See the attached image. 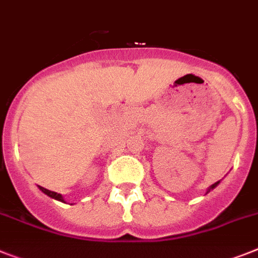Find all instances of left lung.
<instances>
[{
  "label": "left lung",
  "mask_w": 258,
  "mask_h": 258,
  "mask_svg": "<svg viewBox=\"0 0 258 258\" xmlns=\"http://www.w3.org/2000/svg\"><path fill=\"white\" fill-rule=\"evenodd\" d=\"M219 183H220V181H218V182H215V183H213V185H211V186H210V187H209V189H207V191H206V194H209V192H210V191H211V190H214V189H215V187H216V186H218V185H219Z\"/></svg>",
  "instance_id": "left-lung-1"
}]
</instances>
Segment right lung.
<instances>
[{"mask_svg": "<svg viewBox=\"0 0 258 258\" xmlns=\"http://www.w3.org/2000/svg\"><path fill=\"white\" fill-rule=\"evenodd\" d=\"M39 189L42 190V191L44 192L45 196H48L49 198L56 199V201H59V202H64V203H66V201H64V198H62L61 194H57V192H55V191H51V190L44 189V187H42V186H39Z\"/></svg>", "mask_w": 258, "mask_h": 258, "instance_id": "add662e5", "label": "right lung"}]
</instances>
